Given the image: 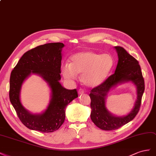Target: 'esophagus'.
<instances>
[{
    "mask_svg": "<svg viewBox=\"0 0 156 156\" xmlns=\"http://www.w3.org/2000/svg\"><path fill=\"white\" fill-rule=\"evenodd\" d=\"M83 93H84V90H82V89H80V90H78V94L79 95H82Z\"/></svg>",
    "mask_w": 156,
    "mask_h": 156,
    "instance_id": "1",
    "label": "esophagus"
}]
</instances>
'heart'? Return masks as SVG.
<instances>
[{"mask_svg":"<svg viewBox=\"0 0 156 156\" xmlns=\"http://www.w3.org/2000/svg\"><path fill=\"white\" fill-rule=\"evenodd\" d=\"M114 61L110 55H100L92 51L76 53L71 57L70 63L61 67L63 76L74 80L76 74L82 75V81L88 87H96L104 82L112 70Z\"/></svg>","mask_w":156,"mask_h":156,"instance_id":"heart-1","label":"heart"}]
</instances>
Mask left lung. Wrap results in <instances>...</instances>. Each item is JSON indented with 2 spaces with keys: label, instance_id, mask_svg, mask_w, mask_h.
I'll return each mask as SVG.
<instances>
[{
  "label": "left lung",
  "instance_id": "left-lung-1",
  "mask_svg": "<svg viewBox=\"0 0 156 156\" xmlns=\"http://www.w3.org/2000/svg\"><path fill=\"white\" fill-rule=\"evenodd\" d=\"M118 53V62L115 73L90 91L91 119L95 125L105 131H112L126 125L135 118L140 110L144 91V80L139 61L121 46L114 47ZM132 81L137 86V97L133 110L124 117H115L105 108V97L110 89L118 84Z\"/></svg>",
  "mask_w": 156,
  "mask_h": 156
}]
</instances>
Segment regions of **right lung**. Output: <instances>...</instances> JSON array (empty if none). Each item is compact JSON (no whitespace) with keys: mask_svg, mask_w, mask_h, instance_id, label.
Returning <instances> with one entry per match:
<instances>
[{"mask_svg":"<svg viewBox=\"0 0 156 156\" xmlns=\"http://www.w3.org/2000/svg\"><path fill=\"white\" fill-rule=\"evenodd\" d=\"M63 43H48L25 52L12 70L10 78L9 97L17 116L30 129L42 133L53 132L61 126L65 119V108L78 97L76 89L67 90L61 86V51ZM31 73L41 76L51 89V100L42 114L33 115L27 111L20 101V91L24 80Z\"/></svg>","mask_w":156,"mask_h":156,"instance_id":"obj_1","label":"right lung"}]
</instances>
